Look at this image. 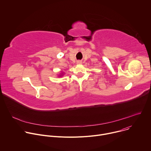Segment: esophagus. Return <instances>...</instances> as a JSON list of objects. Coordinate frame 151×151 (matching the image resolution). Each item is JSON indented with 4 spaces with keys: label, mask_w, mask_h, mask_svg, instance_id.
I'll list each match as a JSON object with an SVG mask.
<instances>
[{
    "label": "esophagus",
    "mask_w": 151,
    "mask_h": 151,
    "mask_svg": "<svg viewBox=\"0 0 151 151\" xmlns=\"http://www.w3.org/2000/svg\"><path fill=\"white\" fill-rule=\"evenodd\" d=\"M81 63H82V62H81V61H79V60H78V61H76V64H81Z\"/></svg>",
    "instance_id": "1"
}]
</instances>
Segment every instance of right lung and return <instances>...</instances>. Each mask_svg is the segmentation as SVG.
<instances>
[{"instance_id":"add662e5","label":"right lung","mask_w":151,"mask_h":151,"mask_svg":"<svg viewBox=\"0 0 151 151\" xmlns=\"http://www.w3.org/2000/svg\"><path fill=\"white\" fill-rule=\"evenodd\" d=\"M61 75H60V76H62V75H63V73H61Z\"/></svg>"}]
</instances>
